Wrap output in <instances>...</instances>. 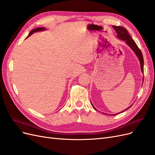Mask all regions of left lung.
<instances>
[{"label": "left lung", "mask_w": 155, "mask_h": 155, "mask_svg": "<svg viewBox=\"0 0 155 155\" xmlns=\"http://www.w3.org/2000/svg\"><path fill=\"white\" fill-rule=\"evenodd\" d=\"M113 28H114V29L116 30L117 34H118L117 35V36H118V38L125 41V43L130 46L131 49H132L134 51L136 55H137V57L138 58L139 61H140V65H141L142 72L143 73V55H142L141 50L139 49L137 44L135 43L134 41L132 38H131V37L129 35L127 30L125 28L121 27V26H113ZM92 105L94 109H96V108L93 106L92 104ZM130 107H129V108H130ZM129 108H127V109H129ZM127 109H125V110H126ZM125 110H124V111H125ZM124 111H122V112H124ZM118 114H120V113H118ZM118 114H113V115H116Z\"/></svg>", "instance_id": "obj_1"}]
</instances>
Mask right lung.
Wrapping results in <instances>:
<instances>
[{
    "label": "right lung",
    "instance_id": "add662e5",
    "mask_svg": "<svg viewBox=\"0 0 155 155\" xmlns=\"http://www.w3.org/2000/svg\"><path fill=\"white\" fill-rule=\"evenodd\" d=\"M45 30V28H43V27H41V28H35V29L32 30L30 31V34H29L28 36L27 37H28L29 36H30L31 34H34V32H36V31H43V30Z\"/></svg>",
    "mask_w": 155,
    "mask_h": 155
}]
</instances>
